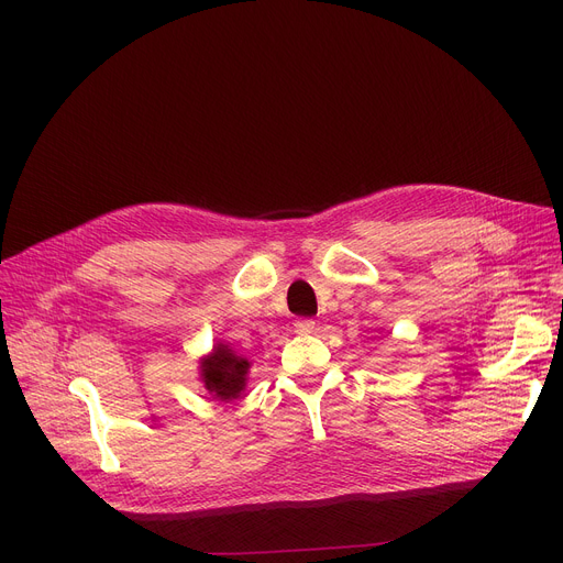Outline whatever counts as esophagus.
<instances>
[{"mask_svg": "<svg viewBox=\"0 0 563 563\" xmlns=\"http://www.w3.org/2000/svg\"><path fill=\"white\" fill-rule=\"evenodd\" d=\"M294 327H297L299 333H312L314 331V321L312 319H297V323H294Z\"/></svg>", "mask_w": 563, "mask_h": 563, "instance_id": "34e87169", "label": "esophagus"}]
</instances>
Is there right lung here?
<instances>
[{
    "mask_svg": "<svg viewBox=\"0 0 563 563\" xmlns=\"http://www.w3.org/2000/svg\"><path fill=\"white\" fill-rule=\"evenodd\" d=\"M251 361L244 353L234 351L228 342H217L212 351L198 361V380L212 399L232 401L246 390Z\"/></svg>",
    "mask_w": 563,
    "mask_h": 563,
    "instance_id": "1",
    "label": "right lung"
}]
</instances>
